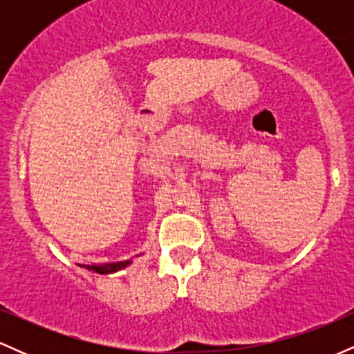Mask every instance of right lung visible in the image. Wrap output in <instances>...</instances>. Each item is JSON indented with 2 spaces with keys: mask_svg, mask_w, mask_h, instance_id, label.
<instances>
[{
  "mask_svg": "<svg viewBox=\"0 0 354 354\" xmlns=\"http://www.w3.org/2000/svg\"><path fill=\"white\" fill-rule=\"evenodd\" d=\"M131 261H118V263H104V265H91V266H86L88 270H93L96 271V273L100 274H108V273H115V271H120L123 270L129 265Z\"/></svg>",
  "mask_w": 354,
  "mask_h": 354,
  "instance_id": "1",
  "label": "right lung"
}]
</instances>
